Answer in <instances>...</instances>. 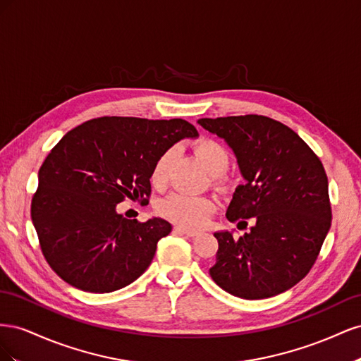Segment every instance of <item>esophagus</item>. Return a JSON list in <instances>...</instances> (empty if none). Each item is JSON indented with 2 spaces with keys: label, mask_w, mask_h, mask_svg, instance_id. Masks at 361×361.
<instances>
[{
  "label": "esophagus",
  "mask_w": 361,
  "mask_h": 361,
  "mask_svg": "<svg viewBox=\"0 0 361 361\" xmlns=\"http://www.w3.org/2000/svg\"><path fill=\"white\" fill-rule=\"evenodd\" d=\"M174 232L179 233V235H187V236H197L199 235L197 231H190V228H185V227H180V226L174 227Z\"/></svg>",
  "instance_id": "34e87169"
}]
</instances>
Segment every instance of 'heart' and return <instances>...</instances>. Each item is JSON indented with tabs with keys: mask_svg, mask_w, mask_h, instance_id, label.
I'll use <instances>...</instances> for the list:
<instances>
[{
	"mask_svg": "<svg viewBox=\"0 0 361 361\" xmlns=\"http://www.w3.org/2000/svg\"><path fill=\"white\" fill-rule=\"evenodd\" d=\"M195 155L200 158L211 174H214V180L218 188H226L227 180L223 173L227 170L231 157L223 145L212 138H200L192 145ZM171 164V150H166L157 159L154 169L150 173V180L157 188L166 187L169 180V170ZM215 209V204L211 199L203 195H190L176 192L164 200L159 206L161 214L185 228H200L203 227Z\"/></svg>",
	"mask_w": 361,
	"mask_h": 361,
	"instance_id": "heart-1",
	"label": "heart"
}]
</instances>
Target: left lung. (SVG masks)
<instances>
[{"mask_svg": "<svg viewBox=\"0 0 361 361\" xmlns=\"http://www.w3.org/2000/svg\"><path fill=\"white\" fill-rule=\"evenodd\" d=\"M224 138L245 179L227 220L250 232H216L212 280L244 300L269 298L309 274L331 226L329 179L321 159L290 128L257 114L200 118Z\"/></svg>", "mask_w": 361, "mask_h": 361, "instance_id": "left-lung-1", "label": "left lung"}]
</instances>
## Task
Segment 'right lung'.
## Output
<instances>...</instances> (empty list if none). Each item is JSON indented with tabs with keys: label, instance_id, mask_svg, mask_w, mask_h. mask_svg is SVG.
<instances>
[{
	"label": "right lung",
	"instance_id": "1",
	"mask_svg": "<svg viewBox=\"0 0 361 361\" xmlns=\"http://www.w3.org/2000/svg\"><path fill=\"white\" fill-rule=\"evenodd\" d=\"M197 135L182 118L116 116L69 130L43 161L31 200V220L52 271L93 293L122 289L143 274L171 224L126 220L116 206L125 199L147 204L157 159Z\"/></svg>",
	"mask_w": 361,
	"mask_h": 361
}]
</instances>
